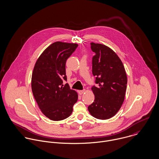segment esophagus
Returning a JSON list of instances; mask_svg holds the SVG:
<instances>
[{"label":"esophagus","instance_id":"esophagus-1","mask_svg":"<svg viewBox=\"0 0 159 159\" xmlns=\"http://www.w3.org/2000/svg\"><path fill=\"white\" fill-rule=\"evenodd\" d=\"M84 92H85V89H83V90L78 91V93H79V94H80V95H82Z\"/></svg>","mask_w":159,"mask_h":159}]
</instances>
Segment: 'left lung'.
I'll return each instance as SVG.
<instances>
[{"label":"left lung","mask_w":159,"mask_h":159,"mask_svg":"<svg viewBox=\"0 0 159 159\" xmlns=\"http://www.w3.org/2000/svg\"><path fill=\"white\" fill-rule=\"evenodd\" d=\"M92 74L98 86H92L94 102L88 107L91 115L98 119H110L120 110L127 89V78L124 65L113 51L107 46L91 43Z\"/></svg>","instance_id":"left-lung-1"}]
</instances>
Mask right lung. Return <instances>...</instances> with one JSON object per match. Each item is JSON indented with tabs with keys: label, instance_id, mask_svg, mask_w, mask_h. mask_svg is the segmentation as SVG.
<instances>
[{
	"label": "right lung",
	"instance_id": "obj_1",
	"mask_svg": "<svg viewBox=\"0 0 159 159\" xmlns=\"http://www.w3.org/2000/svg\"><path fill=\"white\" fill-rule=\"evenodd\" d=\"M78 44L56 42L49 46L37 59L31 81L34 97L46 117L52 120L65 119L73 111L78 93L70 89L67 81L66 63Z\"/></svg>",
	"mask_w": 159,
	"mask_h": 159
}]
</instances>
